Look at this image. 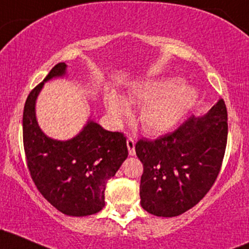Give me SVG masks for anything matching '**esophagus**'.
<instances>
[{
	"label": "esophagus",
	"instance_id": "obj_1",
	"mask_svg": "<svg viewBox=\"0 0 249 249\" xmlns=\"http://www.w3.org/2000/svg\"><path fill=\"white\" fill-rule=\"evenodd\" d=\"M126 144H127V149H129V154L131 156L135 155L136 154V151H135V139H133L132 137H127Z\"/></svg>",
	"mask_w": 249,
	"mask_h": 249
}]
</instances>
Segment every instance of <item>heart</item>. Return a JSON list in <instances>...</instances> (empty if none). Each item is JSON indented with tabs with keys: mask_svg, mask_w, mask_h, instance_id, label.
I'll return each mask as SVG.
<instances>
[{
	"mask_svg": "<svg viewBox=\"0 0 249 249\" xmlns=\"http://www.w3.org/2000/svg\"><path fill=\"white\" fill-rule=\"evenodd\" d=\"M132 104H143L139 111V122L147 132H163L175 126L182 117L195 105L197 92L188 85H177L175 79L150 80L139 85L127 94ZM105 105L116 122L130 114L126 102L116 92L105 95Z\"/></svg>",
	"mask_w": 249,
	"mask_h": 249,
	"instance_id": "obj_1",
	"label": "heart"
}]
</instances>
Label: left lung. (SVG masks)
Instances as JSON below:
<instances>
[{
    "label": "left lung",
    "instance_id": "1",
    "mask_svg": "<svg viewBox=\"0 0 249 249\" xmlns=\"http://www.w3.org/2000/svg\"><path fill=\"white\" fill-rule=\"evenodd\" d=\"M228 137L225 100L191 116L173 132L136 143L143 163L141 206L156 216H178L200 202L220 174Z\"/></svg>",
    "mask_w": 249,
    "mask_h": 249
}]
</instances>
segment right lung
Here are the masks:
<instances>
[{"mask_svg": "<svg viewBox=\"0 0 249 249\" xmlns=\"http://www.w3.org/2000/svg\"><path fill=\"white\" fill-rule=\"evenodd\" d=\"M66 72L55 65L35 86L23 108V147L27 168L41 195L68 216H87L105 206L106 182L126 160V137L89 122L76 137L66 142L48 138L35 118V100L45 81Z\"/></svg>", "mask_w": 249, "mask_h": 249, "instance_id": "right-lung-1", "label": "right lung"}]
</instances>
